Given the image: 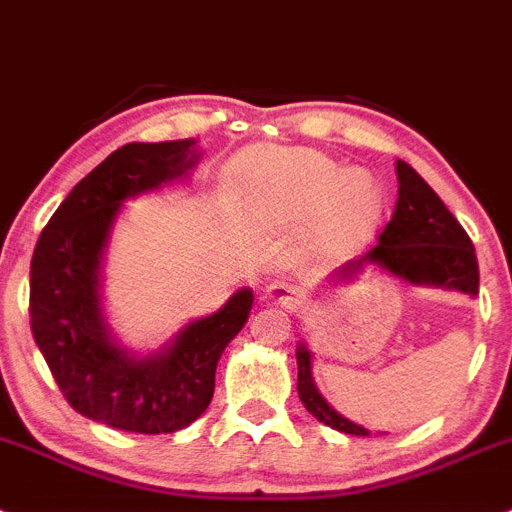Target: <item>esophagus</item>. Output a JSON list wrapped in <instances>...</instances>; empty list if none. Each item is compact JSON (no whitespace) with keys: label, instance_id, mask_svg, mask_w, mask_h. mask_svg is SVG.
Here are the masks:
<instances>
[{"label":"esophagus","instance_id":"esophagus-1","mask_svg":"<svg viewBox=\"0 0 512 512\" xmlns=\"http://www.w3.org/2000/svg\"><path fill=\"white\" fill-rule=\"evenodd\" d=\"M265 299L283 306V309L288 311H299L306 301L304 293H301L299 288L288 286V283H270V286L265 288Z\"/></svg>","mask_w":512,"mask_h":512}]
</instances>
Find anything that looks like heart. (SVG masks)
<instances>
[{
  "label": "heart",
  "mask_w": 512,
  "mask_h": 512,
  "mask_svg": "<svg viewBox=\"0 0 512 512\" xmlns=\"http://www.w3.org/2000/svg\"><path fill=\"white\" fill-rule=\"evenodd\" d=\"M234 211L257 231L309 224V242L319 252L342 255L361 247L381 221L379 182L363 170L314 149L255 146L229 170Z\"/></svg>",
  "instance_id": "b5f03b06"
}]
</instances>
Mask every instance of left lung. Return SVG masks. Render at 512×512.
Listing matches in <instances>:
<instances>
[{"label": "left lung", "instance_id": "obj_1", "mask_svg": "<svg viewBox=\"0 0 512 512\" xmlns=\"http://www.w3.org/2000/svg\"><path fill=\"white\" fill-rule=\"evenodd\" d=\"M397 177V206L391 213V221L379 234V244L355 262H348L345 268L337 270L332 281H350V275L373 262L415 286L456 288V291L477 296L479 265L474 244L464 226L456 221V216L448 211L446 203L435 195L428 182L402 159L397 162ZM296 363H299L296 389H299V399L304 402L309 415L340 433L371 435V430L345 420L324 402V397L311 381V353L306 350V345L296 348Z\"/></svg>", "mask_w": 512, "mask_h": 512}]
</instances>
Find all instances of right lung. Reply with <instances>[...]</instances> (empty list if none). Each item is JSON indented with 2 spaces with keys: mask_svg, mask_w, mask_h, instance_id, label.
Segmentation results:
<instances>
[{
  "mask_svg": "<svg viewBox=\"0 0 512 512\" xmlns=\"http://www.w3.org/2000/svg\"><path fill=\"white\" fill-rule=\"evenodd\" d=\"M195 141L126 144L74 185L30 260V330L66 402L128 433H175L206 412L216 366L252 309L239 291L188 324L170 348L133 358L102 322L100 262L121 203L188 175Z\"/></svg>",
  "mask_w": 512,
  "mask_h": 512,
  "instance_id": "right-lung-1",
  "label": "right lung"
}]
</instances>
